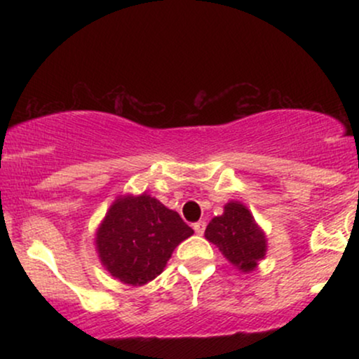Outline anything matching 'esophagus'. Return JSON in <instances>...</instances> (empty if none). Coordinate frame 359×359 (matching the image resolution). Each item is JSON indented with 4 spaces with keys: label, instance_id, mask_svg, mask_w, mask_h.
I'll use <instances>...</instances> for the list:
<instances>
[{
    "label": "esophagus",
    "instance_id": "esophagus-1",
    "mask_svg": "<svg viewBox=\"0 0 359 359\" xmlns=\"http://www.w3.org/2000/svg\"><path fill=\"white\" fill-rule=\"evenodd\" d=\"M192 228H194V231H196L197 234H203V233H204V229H205V222H204V221H197V222H194Z\"/></svg>",
    "mask_w": 359,
    "mask_h": 359
}]
</instances>
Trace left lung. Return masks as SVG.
<instances>
[{
    "instance_id": "left-lung-1",
    "label": "left lung",
    "mask_w": 359,
    "mask_h": 359,
    "mask_svg": "<svg viewBox=\"0 0 359 359\" xmlns=\"http://www.w3.org/2000/svg\"><path fill=\"white\" fill-rule=\"evenodd\" d=\"M204 236L243 273L253 271L266 255V234L240 201H229L224 212L209 221Z\"/></svg>"
}]
</instances>
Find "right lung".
I'll list each match as a JSON object with an SVG mask.
<instances>
[{
	"label": "right lung",
	"mask_w": 359,
	"mask_h": 359,
	"mask_svg": "<svg viewBox=\"0 0 359 359\" xmlns=\"http://www.w3.org/2000/svg\"><path fill=\"white\" fill-rule=\"evenodd\" d=\"M194 229L179 216L143 192L118 196L96 229L101 265L131 287L145 285L158 277L177 246Z\"/></svg>",
	"instance_id": "1"
}]
</instances>
